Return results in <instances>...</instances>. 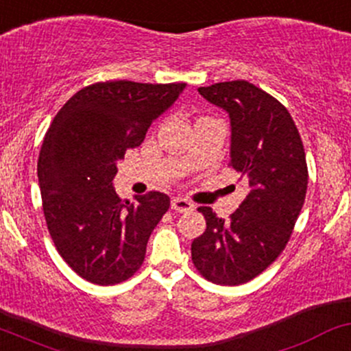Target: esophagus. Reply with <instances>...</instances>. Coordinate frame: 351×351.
Returning <instances> with one entry per match:
<instances>
[{"label": "esophagus", "instance_id": "esophagus-1", "mask_svg": "<svg viewBox=\"0 0 351 351\" xmlns=\"http://www.w3.org/2000/svg\"><path fill=\"white\" fill-rule=\"evenodd\" d=\"M171 210L180 211V213H190V211L195 210V205L191 202H188L186 198L176 196V198L171 199Z\"/></svg>", "mask_w": 351, "mask_h": 351}]
</instances>
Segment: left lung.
<instances>
[{"mask_svg": "<svg viewBox=\"0 0 351 351\" xmlns=\"http://www.w3.org/2000/svg\"><path fill=\"white\" fill-rule=\"evenodd\" d=\"M198 91L228 111V167L241 173L248 195L226 221L210 206L198 208L206 230L191 243V260L208 282L234 287L265 271L290 240L305 203V149L287 108L253 83L237 80Z\"/></svg>", "mask_w": 351, "mask_h": 351, "instance_id": "left-lung-1", "label": "left lung"}]
</instances>
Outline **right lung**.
<instances>
[{
	"instance_id": "right-lung-1",
	"label": "right lung",
	"mask_w": 351,
	"mask_h": 351,
	"mask_svg": "<svg viewBox=\"0 0 351 351\" xmlns=\"http://www.w3.org/2000/svg\"><path fill=\"white\" fill-rule=\"evenodd\" d=\"M184 83L119 80L84 86L49 125L38 158L41 202L58 253L86 282L117 285L143 265L146 243L169 208L160 191L118 198L117 163L143 143Z\"/></svg>"
}]
</instances>
